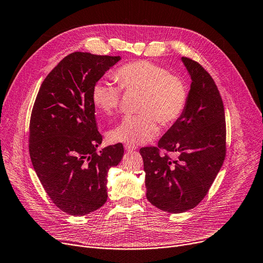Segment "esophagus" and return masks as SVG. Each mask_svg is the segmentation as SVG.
<instances>
[{"label":"esophagus","instance_id":"obj_1","mask_svg":"<svg viewBox=\"0 0 263 263\" xmlns=\"http://www.w3.org/2000/svg\"><path fill=\"white\" fill-rule=\"evenodd\" d=\"M124 147H125V151H126V152H133L136 149V146L133 145V144H125Z\"/></svg>","mask_w":263,"mask_h":263}]
</instances>
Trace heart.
I'll use <instances>...</instances> for the list:
<instances>
[{"label": "heart", "mask_w": 263, "mask_h": 263, "mask_svg": "<svg viewBox=\"0 0 263 263\" xmlns=\"http://www.w3.org/2000/svg\"><path fill=\"white\" fill-rule=\"evenodd\" d=\"M119 86L101 80L94 83L91 97L95 108L105 116L117 111L122 90L140 92L137 101L138 115L125 117L109 134L114 142L142 144L152 140L158 132V122L169 126L176 123L186 108L187 93L184 81L153 62L134 61L114 73Z\"/></svg>", "instance_id": "obj_1"}]
</instances>
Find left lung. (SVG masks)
<instances>
[{"instance_id":"left-lung-1","label":"left lung","mask_w":263,"mask_h":263,"mask_svg":"<svg viewBox=\"0 0 263 263\" xmlns=\"http://www.w3.org/2000/svg\"><path fill=\"white\" fill-rule=\"evenodd\" d=\"M192 83L181 118L157 146L140 148L146 198L172 214L202 201L226 157V119L222 99L211 74L198 62L182 58ZM166 153L160 155V149ZM169 153H176L173 160Z\"/></svg>"}]
</instances>
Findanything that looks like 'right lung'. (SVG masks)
I'll use <instances>...</instances> for the list:
<instances>
[{"label": "right lung", "instance_id": "obj_1", "mask_svg": "<svg viewBox=\"0 0 263 263\" xmlns=\"http://www.w3.org/2000/svg\"><path fill=\"white\" fill-rule=\"evenodd\" d=\"M120 57L73 52L43 81L30 120L29 151L34 170L52 202L82 216L107 201V173L121 161L122 143L97 152L91 91Z\"/></svg>", "mask_w": 263, "mask_h": 263}]
</instances>
